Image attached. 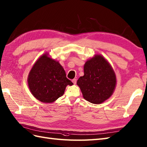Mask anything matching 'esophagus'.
<instances>
[{
	"instance_id": "esophagus-1",
	"label": "esophagus",
	"mask_w": 147,
	"mask_h": 147,
	"mask_svg": "<svg viewBox=\"0 0 147 147\" xmlns=\"http://www.w3.org/2000/svg\"><path fill=\"white\" fill-rule=\"evenodd\" d=\"M72 82L74 84H76V83H77V79H72Z\"/></svg>"
}]
</instances>
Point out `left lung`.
I'll return each mask as SVG.
<instances>
[{
    "label": "left lung",
    "mask_w": 147,
    "mask_h": 147,
    "mask_svg": "<svg viewBox=\"0 0 147 147\" xmlns=\"http://www.w3.org/2000/svg\"><path fill=\"white\" fill-rule=\"evenodd\" d=\"M84 71V76L77 82L84 98L93 104H100L109 98L116 87V78L108 61L97 55L86 61Z\"/></svg>",
    "instance_id": "8db88e82"
}]
</instances>
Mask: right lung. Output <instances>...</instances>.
Segmentation results:
<instances>
[{"mask_svg":"<svg viewBox=\"0 0 147 147\" xmlns=\"http://www.w3.org/2000/svg\"><path fill=\"white\" fill-rule=\"evenodd\" d=\"M32 95L45 103L53 102L64 94L67 86L73 83L68 79L62 66L44 54L34 63L28 78Z\"/></svg>","mask_w":147,"mask_h":147,"instance_id":"obj_1","label":"right lung"}]
</instances>
